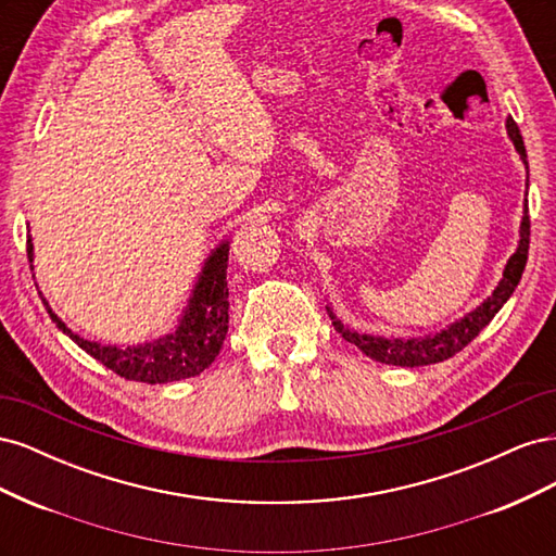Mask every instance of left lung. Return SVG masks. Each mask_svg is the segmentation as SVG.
I'll return each mask as SVG.
<instances>
[{
  "mask_svg": "<svg viewBox=\"0 0 556 556\" xmlns=\"http://www.w3.org/2000/svg\"><path fill=\"white\" fill-rule=\"evenodd\" d=\"M506 129H508V139L513 141L521 164H525L529 172L525 141H521L519 127L515 125V121H510V117L506 121ZM527 190H529V176H527ZM529 231H531V223H529V206L525 199V208H521V223H519V241H517V248L510 255L506 268H503V278L498 280L494 292L486 296L480 306H476L464 317L454 319V323H450L447 327H443L439 331L425 333V336H408V339H401V336L399 339H394V336H374V333H364V331L348 327L343 319L336 317L331 304H327V313L333 319L336 331H339L343 339L350 341L352 345H357L364 355L371 357L374 362L413 368V366H427V364H439L443 359H450L457 355L459 350H464L470 341H473L476 336L492 323L494 315L503 308V304H506V301L513 296L521 274H525V266H527Z\"/></svg>",
  "mask_w": 556,
  "mask_h": 556,
  "instance_id": "obj_1",
  "label": "left lung"
}]
</instances>
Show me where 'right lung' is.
<instances>
[{"instance_id": "add662e5", "label": "right lung", "mask_w": 556, "mask_h": 556, "mask_svg": "<svg viewBox=\"0 0 556 556\" xmlns=\"http://www.w3.org/2000/svg\"><path fill=\"white\" fill-rule=\"evenodd\" d=\"M27 260L31 278H35V264H31L35 262V243H31V233H27ZM227 262L229 239H223L204 260V266H201L176 327L169 333L137 345H111L83 339L80 333L72 331L62 323V317H58V313L48 306L41 292L39 296L55 327L70 336L80 350H86L90 357L111 368L113 374L125 380L148 384L176 382L206 371L215 357L220 355L229 329Z\"/></svg>"}]
</instances>
